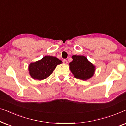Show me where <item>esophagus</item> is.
Returning a JSON list of instances; mask_svg holds the SVG:
<instances>
[{
    "instance_id": "1",
    "label": "esophagus",
    "mask_w": 126,
    "mask_h": 126,
    "mask_svg": "<svg viewBox=\"0 0 126 126\" xmlns=\"http://www.w3.org/2000/svg\"><path fill=\"white\" fill-rule=\"evenodd\" d=\"M63 63H64V64H67V63H68V62H67V59H63Z\"/></svg>"
}]
</instances>
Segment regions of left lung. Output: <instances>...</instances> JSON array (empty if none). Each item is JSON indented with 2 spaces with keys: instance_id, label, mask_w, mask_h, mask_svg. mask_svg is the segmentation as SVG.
<instances>
[{
  "instance_id": "8db88e82",
  "label": "left lung",
  "mask_w": 126,
  "mask_h": 126,
  "mask_svg": "<svg viewBox=\"0 0 126 126\" xmlns=\"http://www.w3.org/2000/svg\"><path fill=\"white\" fill-rule=\"evenodd\" d=\"M73 61L70 62V70L75 78L86 80L91 78L95 71V67L84 56L73 55Z\"/></svg>"
}]
</instances>
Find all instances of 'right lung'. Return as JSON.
I'll return each instance as SVG.
<instances>
[{"instance_id":"add662e5","label":"right lung","mask_w":126,"mask_h":126,"mask_svg":"<svg viewBox=\"0 0 126 126\" xmlns=\"http://www.w3.org/2000/svg\"><path fill=\"white\" fill-rule=\"evenodd\" d=\"M60 63L61 60L56 57L46 56L40 60L31 63L29 66L30 75L35 79H46L53 73L57 65Z\"/></svg>"}]
</instances>
